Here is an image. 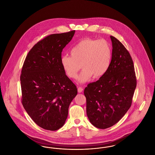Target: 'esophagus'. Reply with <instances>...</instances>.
<instances>
[{
  "label": "esophagus",
  "instance_id": "obj_1",
  "mask_svg": "<svg viewBox=\"0 0 155 155\" xmlns=\"http://www.w3.org/2000/svg\"><path fill=\"white\" fill-rule=\"evenodd\" d=\"M83 92V88L81 87H78V93H81Z\"/></svg>",
  "mask_w": 155,
  "mask_h": 155
}]
</instances>
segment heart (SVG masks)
<instances>
[{
    "instance_id": "b5f03b06",
    "label": "heart",
    "mask_w": 155,
    "mask_h": 155,
    "mask_svg": "<svg viewBox=\"0 0 155 155\" xmlns=\"http://www.w3.org/2000/svg\"><path fill=\"white\" fill-rule=\"evenodd\" d=\"M70 55L61 58L63 69L68 77L75 79L81 66L83 70L78 82L82 84L92 77L98 79L107 73L111 62V47L104 39L85 38L70 50Z\"/></svg>"
}]
</instances>
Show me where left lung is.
<instances>
[{
	"label": "left lung",
	"instance_id": "obj_1",
	"mask_svg": "<svg viewBox=\"0 0 155 155\" xmlns=\"http://www.w3.org/2000/svg\"><path fill=\"white\" fill-rule=\"evenodd\" d=\"M112 45L110 68L99 80L84 89L87 114L90 122L104 129L118 122L129 110L137 85L132 58L117 38L110 36Z\"/></svg>",
	"mask_w": 155,
	"mask_h": 155
}]
</instances>
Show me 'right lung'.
I'll list each match as a JSON object with an SVG mask.
<instances>
[{
    "label": "right lung",
    "instance_id": "add662e5",
    "mask_svg": "<svg viewBox=\"0 0 155 155\" xmlns=\"http://www.w3.org/2000/svg\"><path fill=\"white\" fill-rule=\"evenodd\" d=\"M74 33L72 31L45 37L28 52L22 68V105L31 119L45 130L62 127L77 94L61 62L62 50Z\"/></svg>",
    "mask_w": 155,
    "mask_h": 155
}]
</instances>
